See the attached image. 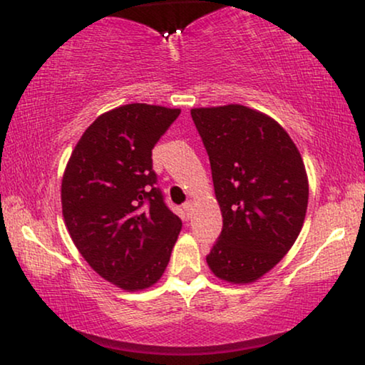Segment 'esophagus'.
I'll return each mask as SVG.
<instances>
[{
    "label": "esophagus",
    "mask_w": 365,
    "mask_h": 365,
    "mask_svg": "<svg viewBox=\"0 0 365 365\" xmlns=\"http://www.w3.org/2000/svg\"><path fill=\"white\" fill-rule=\"evenodd\" d=\"M182 209H184V212L187 214V216H192V211H194V202H192V201H187V202H184Z\"/></svg>",
    "instance_id": "obj_1"
}]
</instances>
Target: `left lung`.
<instances>
[{
    "mask_svg": "<svg viewBox=\"0 0 365 365\" xmlns=\"http://www.w3.org/2000/svg\"><path fill=\"white\" fill-rule=\"evenodd\" d=\"M211 163L222 231L206 257L212 274L251 284L301 232L309 201L302 156L271 116L242 104L191 109Z\"/></svg>",
    "mask_w": 365,
    "mask_h": 365,
    "instance_id": "8db88e82",
    "label": "left lung"
}]
</instances>
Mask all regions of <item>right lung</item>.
I'll return each mask as SVG.
<instances>
[{
	"label": "right lung",
	"mask_w": 365,
	"mask_h": 365,
	"mask_svg": "<svg viewBox=\"0 0 365 365\" xmlns=\"http://www.w3.org/2000/svg\"><path fill=\"white\" fill-rule=\"evenodd\" d=\"M181 109L133 103L94 119L66 164L63 217L93 271L124 291H143L166 271L181 219L168 209L153 148Z\"/></svg>",
	"instance_id": "add662e5"
}]
</instances>
